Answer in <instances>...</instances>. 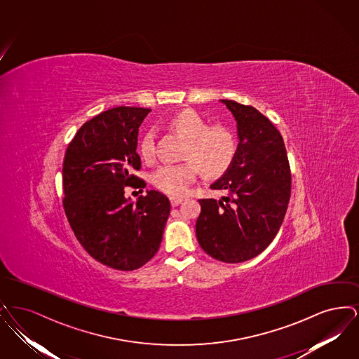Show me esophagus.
Returning <instances> with one entry per match:
<instances>
[{
	"label": "esophagus",
	"instance_id": "1",
	"mask_svg": "<svg viewBox=\"0 0 359 359\" xmlns=\"http://www.w3.org/2000/svg\"><path fill=\"white\" fill-rule=\"evenodd\" d=\"M170 201H171L172 207H176V205H179L182 202H183V199H182V198H171Z\"/></svg>",
	"mask_w": 359,
	"mask_h": 359
}]
</instances>
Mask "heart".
I'll return each mask as SVG.
<instances>
[{"label":"heart","mask_w":359,"mask_h":359,"mask_svg":"<svg viewBox=\"0 0 359 359\" xmlns=\"http://www.w3.org/2000/svg\"><path fill=\"white\" fill-rule=\"evenodd\" d=\"M170 128L187 140L184 158L180 164H163L151 175L154 187L171 196H183L198 172L215 177L222 175L234 160L237 140L234 133L221 125L210 126L199 114L186 110L170 121ZM140 154L144 160L154 157V135L149 132L141 138Z\"/></svg>","instance_id":"b5f03b06"}]
</instances>
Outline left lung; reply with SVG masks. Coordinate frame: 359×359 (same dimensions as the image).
Listing matches in <instances>:
<instances>
[{
  "label": "left lung",
  "mask_w": 359,
  "mask_h": 359,
  "mask_svg": "<svg viewBox=\"0 0 359 359\" xmlns=\"http://www.w3.org/2000/svg\"><path fill=\"white\" fill-rule=\"evenodd\" d=\"M237 122L233 163L210 187L219 201L201 199L196 238L208 256L229 264L264 252L284 221L290 196V171L284 140L253 106L219 100Z\"/></svg>",
  "instance_id": "obj_1"
}]
</instances>
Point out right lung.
Segmentation results:
<instances>
[{"instance_id": "1", "label": "right lung", "mask_w": 359, "mask_h": 359, "mask_svg": "<svg viewBox=\"0 0 359 359\" xmlns=\"http://www.w3.org/2000/svg\"><path fill=\"white\" fill-rule=\"evenodd\" d=\"M151 110L118 106L87 121L69 142L63 163V205L86 252L117 271H135L157 253L171 203L147 191L136 203L125 186L144 188L138 128ZM135 182L137 183L136 184Z\"/></svg>"}]
</instances>
